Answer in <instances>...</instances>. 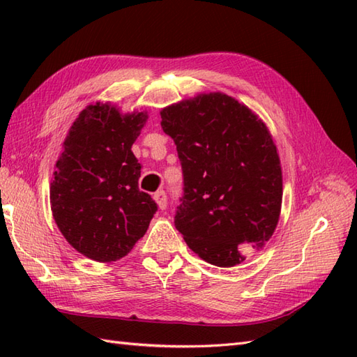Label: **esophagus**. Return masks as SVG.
<instances>
[{"mask_svg":"<svg viewBox=\"0 0 357 357\" xmlns=\"http://www.w3.org/2000/svg\"><path fill=\"white\" fill-rule=\"evenodd\" d=\"M153 198H155V201H156L159 208H161V210H165V208H167V193H165L164 190L156 192V193L153 195Z\"/></svg>","mask_w":357,"mask_h":357,"instance_id":"esophagus-1","label":"esophagus"}]
</instances>
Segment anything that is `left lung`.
Here are the masks:
<instances>
[{
    "label": "left lung",
    "instance_id": "left-lung-1",
    "mask_svg": "<svg viewBox=\"0 0 357 357\" xmlns=\"http://www.w3.org/2000/svg\"><path fill=\"white\" fill-rule=\"evenodd\" d=\"M161 118L184 178L174 227L208 264H241L239 245L267 242L280 213L282 172L267 127L222 93L170 105Z\"/></svg>",
    "mask_w": 357,
    "mask_h": 357
}]
</instances>
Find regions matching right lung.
Returning <instances> with one entry per match:
<instances>
[{
  "mask_svg": "<svg viewBox=\"0 0 357 357\" xmlns=\"http://www.w3.org/2000/svg\"><path fill=\"white\" fill-rule=\"evenodd\" d=\"M146 113L123 116L109 104L89 105L70 127L50 185L53 218L67 242L98 262L121 259L146 234L158 211L139 190L132 146Z\"/></svg>",
  "mask_w": 357,
  "mask_h": 357,
  "instance_id": "add662e5",
  "label": "right lung"
}]
</instances>
